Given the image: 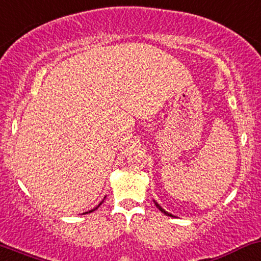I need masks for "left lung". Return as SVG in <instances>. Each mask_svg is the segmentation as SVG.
Listing matches in <instances>:
<instances>
[{"instance_id":"1","label":"left lung","mask_w":261,"mask_h":261,"mask_svg":"<svg viewBox=\"0 0 261 261\" xmlns=\"http://www.w3.org/2000/svg\"><path fill=\"white\" fill-rule=\"evenodd\" d=\"M154 204H156V207H157V208H159V210H160V211H161V212H162V213H165V214H166V216H171V214H170V213H167V212H166L165 210H162V208H161V205H160V204H159V203H156V202H154Z\"/></svg>"}]
</instances>
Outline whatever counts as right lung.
<instances>
[{
    "instance_id": "right-lung-1",
    "label": "right lung",
    "mask_w": 261,
    "mask_h": 261,
    "mask_svg": "<svg viewBox=\"0 0 261 261\" xmlns=\"http://www.w3.org/2000/svg\"><path fill=\"white\" fill-rule=\"evenodd\" d=\"M100 204H101V203H100ZM99 204V205H100ZM99 205H98V207H99ZM98 207H96V208H98ZM96 208H94V210H91V211H89V212H87V213H90V212H94V211H95L96 210Z\"/></svg>"
}]
</instances>
